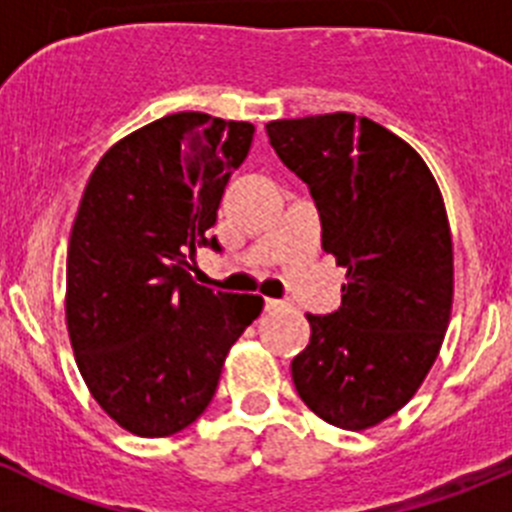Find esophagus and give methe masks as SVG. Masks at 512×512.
<instances>
[{
	"mask_svg": "<svg viewBox=\"0 0 512 512\" xmlns=\"http://www.w3.org/2000/svg\"><path fill=\"white\" fill-rule=\"evenodd\" d=\"M264 306H266V311H279V309H284L286 301H281V299H266Z\"/></svg>",
	"mask_w": 512,
	"mask_h": 512,
	"instance_id": "34e87169",
	"label": "esophagus"
}]
</instances>
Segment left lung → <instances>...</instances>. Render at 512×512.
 <instances>
[{"label":"left lung","instance_id":"1","mask_svg":"<svg viewBox=\"0 0 512 512\" xmlns=\"http://www.w3.org/2000/svg\"><path fill=\"white\" fill-rule=\"evenodd\" d=\"M276 155L321 216V246L347 269L342 306L306 314L296 392L342 430H369L415 397L452 314V236L435 175L410 143L352 113L271 120Z\"/></svg>","mask_w":512,"mask_h":512}]
</instances>
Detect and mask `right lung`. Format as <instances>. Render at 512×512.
<instances>
[{
    "instance_id": "right-lung-1",
    "label": "right lung",
    "mask_w": 512,
    "mask_h": 512,
    "mask_svg": "<svg viewBox=\"0 0 512 512\" xmlns=\"http://www.w3.org/2000/svg\"><path fill=\"white\" fill-rule=\"evenodd\" d=\"M253 125L175 113L125 135L92 170L67 248L65 316L97 405L138 437H168L203 415L223 362L264 299L188 274L246 160Z\"/></svg>"
}]
</instances>
